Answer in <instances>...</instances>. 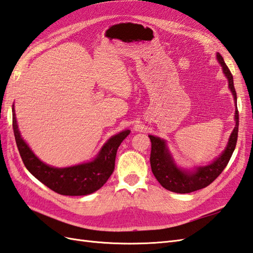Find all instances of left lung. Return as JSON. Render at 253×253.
I'll return each instance as SVG.
<instances>
[{
    "mask_svg": "<svg viewBox=\"0 0 253 253\" xmlns=\"http://www.w3.org/2000/svg\"><path fill=\"white\" fill-rule=\"evenodd\" d=\"M216 59L221 63L223 73L225 74L228 81V88H230L233 93L235 105H236V110H235L236 125H235V128L233 129V132L231 133L230 139H228L226 148L222 152V154L218 158H215L210 165L197 167L195 170H192V171L180 169L175 165L173 158L167 148L165 140L154 136H149L152 143L150 157L152 172H153L161 185L168 191L185 194L195 192L197 190L208 186L224 170L228 162L231 160L235 146H236L238 137L239 115L237 110V95L234 87L233 75L219 52L216 54Z\"/></svg>",
    "mask_w": 253,
    "mask_h": 253,
    "instance_id": "1",
    "label": "left lung"
}]
</instances>
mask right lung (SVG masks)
I'll return each instance as SVG.
<instances>
[{"label":"right lung","mask_w":253,"mask_h":253,"mask_svg":"<svg viewBox=\"0 0 253 253\" xmlns=\"http://www.w3.org/2000/svg\"><path fill=\"white\" fill-rule=\"evenodd\" d=\"M13 128L15 140L26 168L50 190L68 196L88 195L98 191L114 171L116 152L130 130H124L111 137L92 162L67 168L46 165L34 155L21 138L13 105Z\"/></svg>","instance_id":"1"}]
</instances>
